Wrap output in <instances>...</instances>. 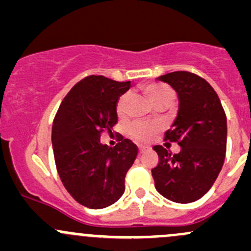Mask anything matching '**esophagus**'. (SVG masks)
<instances>
[{
  "instance_id": "obj_1",
  "label": "esophagus",
  "mask_w": 251,
  "mask_h": 251,
  "mask_svg": "<svg viewBox=\"0 0 251 251\" xmlns=\"http://www.w3.org/2000/svg\"><path fill=\"white\" fill-rule=\"evenodd\" d=\"M137 148H139V153H144L145 151L147 150V147L146 146H142V145H139V146H137Z\"/></svg>"
}]
</instances>
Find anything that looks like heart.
Masks as SVG:
<instances>
[{"label": "heart", "instance_id": "b5f03b06", "mask_svg": "<svg viewBox=\"0 0 251 251\" xmlns=\"http://www.w3.org/2000/svg\"><path fill=\"white\" fill-rule=\"evenodd\" d=\"M141 90L148 98V100L153 105L158 103H172V100L175 99L174 91L168 86L160 85V83H148V85H145ZM128 99V94H122L118 98L117 103H116V112H117L118 116L125 114ZM155 131H157V126H155L139 123V125H134L131 126L130 135L137 141H147L154 135Z\"/></svg>", "mask_w": 251, "mask_h": 251}]
</instances>
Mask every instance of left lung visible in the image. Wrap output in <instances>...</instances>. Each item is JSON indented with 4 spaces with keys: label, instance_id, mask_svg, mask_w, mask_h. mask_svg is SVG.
Wrapping results in <instances>:
<instances>
[{
    "label": "left lung",
    "instance_id": "8db88e82",
    "mask_svg": "<svg viewBox=\"0 0 251 251\" xmlns=\"http://www.w3.org/2000/svg\"><path fill=\"white\" fill-rule=\"evenodd\" d=\"M177 93L178 111L165 140L178 142L172 155L154 146L159 164L152 169L155 189L177 203L201 199L217 179L226 152L227 126L218 94L202 77L189 72H174L157 77Z\"/></svg>",
    "mask_w": 251,
    "mask_h": 251
}]
</instances>
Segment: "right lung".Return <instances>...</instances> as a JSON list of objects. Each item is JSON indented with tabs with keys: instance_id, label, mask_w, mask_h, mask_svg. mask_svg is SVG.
<instances>
[{
	"instance_id": "right-lung-1",
	"label": "right lung",
	"mask_w": 251,
	"mask_h": 251,
	"mask_svg": "<svg viewBox=\"0 0 251 251\" xmlns=\"http://www.w3.org/2000/svg\"><path fill=\"white\" fill-rule=\"evenodd\" d=\"M130 87L101 75L79 81L64 97L52 125L58 176L75 201L91 209L111 206L125 193L126 175L137 147L125 139L114 148L100 142L117 123L116 103Z\"/></svg>"
}]
</instances>
